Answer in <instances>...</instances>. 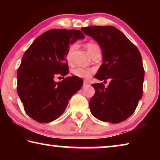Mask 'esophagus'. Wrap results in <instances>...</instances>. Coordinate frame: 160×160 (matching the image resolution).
<instances>
[{
    "label": "esophagus",
    "instance_id": "obj_1",
    "mask_svg": "<svg viewBox=\"0 0 160 160\" xmlns=\"http://www.w3.org/2000/svg\"><path fill=\"white\" fill-rule=\"evenodd\" d=\"M90 85V83H89L88 81L87 80H84V82H83V86H87V85Z\"/></svg>",
    "mask_w": 160,
    "mask_h": 160
}]
</instances>
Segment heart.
I'll use <instances>...</instances> for the list:
<instances>
[{
	"instance_id": "obj_1",
	"label": "heart",
	"mask_w": 160,
	"mask_h": 160,
	"mask_svg": "<svg viewBox=\"0 0 160 160\" xmlns=\"http://www.w3.org/2000/svg\"><path fill=\"white\" fill-rule=\"evenodd\" d=\"M77 47H78V45L76 44H72L70 46L68 49L67 53H66V59L68 63H71L72 53L75 49H76ZM86 48L87 49H88V52L90 53L91 56L96 52H97V51H100L99 46L97 44H96V43H94V42L87 43ZM93 71H94L93 69L92 68H85L77 67L72 70V72L75 76L80 78H85V79H87V78H89L90 77V75L92 73Z\"/></svg>"
}]
</instances>
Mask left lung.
<instances>
[{
    "instance_id": "1",
    "label": "left lung",
    "mask_w": 160,
    "mask_h": 160,
    "mask_svg": "<svg viewBox=\"0 0 160 160\" xmlns=\"http://www.w3.org/2000/svg\"><path fill=\"white\" fill-rule=\"evenodd\" d=\"M81 30L96 40L102 50L103 63L94 78L111 80L107 88L102 82L92 84L95 93L90 101L92 114L104 122H122L133 113L142 96L145 70L138 48L113 26Z\"/></svg>"
}]
</instances>
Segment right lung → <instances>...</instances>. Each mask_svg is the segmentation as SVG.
I'll list each match as a JSON object with an SVG mask.
<instances>
[{"label":"right lung","mask_w":160,"mask_h":160,"mask_svg":"<svg viewBox=\"0 0 160 160\" xmlns=\"http://www.w3.org/2000/svg\"><path fill=\"white\" fill-rule=\"evenodd\" d=\"M85 38L80 30L56 29L40 35L24 53L17 73V91L29 116L39 123L58 118L69 100L83 85L76 76L56 82L54 76L69 72L66 59L70 44Z\"/></svg>","instance_id":"1"}]
</instances>
